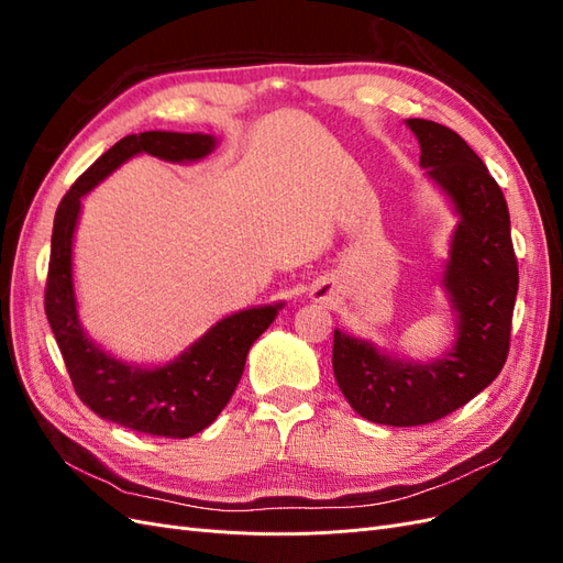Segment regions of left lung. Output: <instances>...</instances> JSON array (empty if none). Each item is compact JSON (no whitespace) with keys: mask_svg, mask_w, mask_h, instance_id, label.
<instances>
[{"mask_svg":"<svg viewBox=\"0 0 563 563\" xmlns=\"http://www.w3.org/2000/svg\"><path fill=\"white\" fill-rule=\"evenodd\" d=\"M420 145V166L451 203V234L441 286L455 317L453 345L416 362L333 331V376L362 418L413 428L453 413L479 395L507 360L509 327L519 288L509 211L498 183L476 152L449 126L406 119Z\"/></svg>","mask_w":563,"mask_h":563,"instance_id":"left-lung-1","label":"left lung"}]
</instances>
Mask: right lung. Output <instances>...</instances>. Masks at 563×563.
Wrapping results in <instances>:
<instances>
[{
	"instance_id": "add662e5",
	"label": "right lung",
	"mask_w": 563,
	"mask_h": 563,
	"mask_svg": "<svg viewBox=\"0 0 563 563\" xmlns=\"http://www.w3.org/2000/svg\"><path fill=\"white\" fill-rule=\"evenodd\" d=\"M216 145L218 139L211 133H131L79 176L54 218L44 310L77 397L103 420L152 437L187 439L209 428L240 385L251 345L275 321L284 302L223 317L164 364L139 366L119 360L93 343L77 310L73 244L81 199L133 157L152 155L172 164H190L207 159Z\"/></svg>"
}]
</instances>
